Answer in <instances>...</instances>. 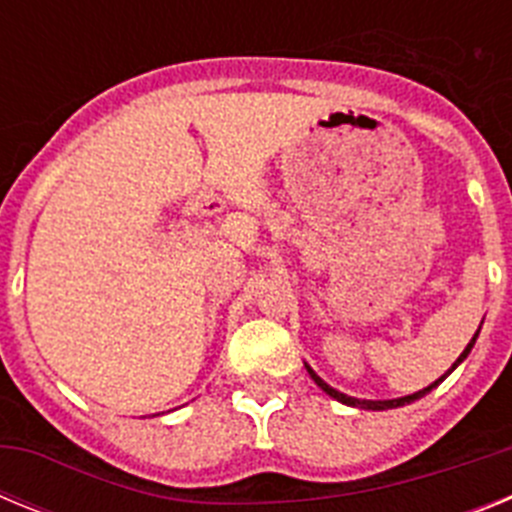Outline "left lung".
Here are the masks:
<instances>
[{"label":"left lung","instance_id":"left-lung-1","mask_svg":"<svg viewBox=\"0 0 512 512\" xmlns=\"http://www.w3.org/2000/svg\"><path fill=\"white\" fill-rule=\"evenodd\" d=\"M477 333H479V330H477ZM474 341H477V336H474V338H472V343H469V346L464 348V354H461L459 359H456V364H459V361H464V359H467V354H469V351H472ZM456 364L451 366V369H456ZM451 369H449V372H451ZM307 372H310V377L315 379V384H318V387H320V390L325 392V395H330V397H333V400L343 402V405H351V408H364V410H387V408H400V405H408V402H413V400H420V397H423V395H428V392H431L433 387H436L438 382H443V377H446V374H449V372H446V374H443L441 379H438V382H433L431 387H425V390L415 392V395L400 397V400H356V397H348V395H343V392L333 390V387H330V384H325L323 379L318 377V374L312 372L310 366H307Z\"/></svg>","mask_w":512,"mask_h":512}]
</instances>
